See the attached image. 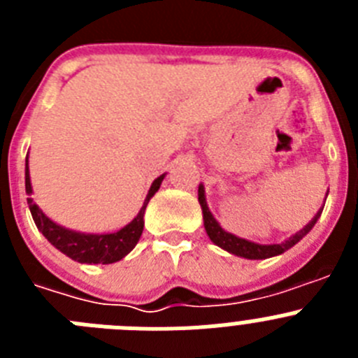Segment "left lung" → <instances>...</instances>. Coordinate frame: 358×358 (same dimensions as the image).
I'll list each match as a JSON object with an SVG mask.
<instances>
[{"label":"left lung","mask_w":358,"mask_h":358,"mask_svg":"<svg viewBox=\"0 0 358 358\" xmlns=\"http://www.w3.org/2000/svg\"><path fill=\"white\" fill-rule=\"evenodd\" d=\"M199 202H201V208H202L204 227H206V233L208 236H210L211 242L217 243L218 248H222L224 251L231 252V255L242 256V258H248V260H265V258H271V256H278L281 255V252L289 251L290 248H294V245H296V243L315 226L317 218L321 217L322 213V210H319L317 213H315V217L312 218V220H310L301 231H297L296 235H292L289 240H285V242L268 243V245H265V243H255V242H249V240L245 238H238V236L231 235V233L224 231L222 227H220V224L215 220L213 215H211L210 208H208L206 197H204V186L202 185H199Z\"/></svg>","instance_id":"1"}]
</instances>
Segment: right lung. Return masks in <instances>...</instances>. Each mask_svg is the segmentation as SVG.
I'll return each mask as SVG.
<instances>
[{"label": "right lung", "mask_w": 358, "mask_h": 358, "mask_svg": "<svg viewBox=\"0 0 358 358\" xmlns=\"http://www.w3.org/2000/svg\"><path fill=\"white\" fill-rule=\"evenodd\" d=\"M163 179L164 173L152 182L140 213L136 215L132 222H129L127 226L122 227L116 233L91 235V233H78V231L66 229V227L53 222L52 218L46 217L31 197H28V208H30V213L34 217L37 229L48 238V242L52 243L53 248L64 252L71 260L80 262V264H115V262L122 260L123 256H127L136 248V243H138L141 233H143L145 208H147L148 201L154 197V194L159 189ZM24 188H27V194L30 195L31 182L30 172H28V157L27 166H24Z\"/></svg>", "instance_id": "obj_1"}]
</instances>
